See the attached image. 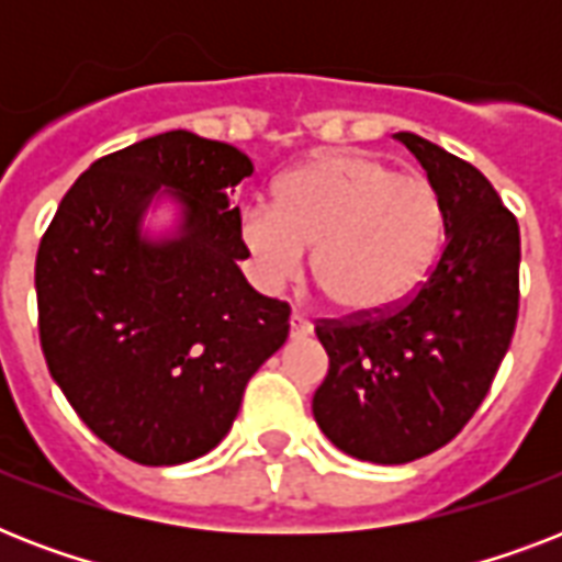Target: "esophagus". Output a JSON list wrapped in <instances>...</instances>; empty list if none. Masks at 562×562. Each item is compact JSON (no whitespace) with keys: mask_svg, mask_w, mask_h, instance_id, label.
Instances as JSON below:
<instances>
[{"mask_svg":"<svg viewBox=\"0 0 562 562\" xmlns=\"http://www.w3.org/2000/svg\"><path fill=\"white\" fill-rule=\"evenodd\" d=\"M289 324H291V338H308V335H312V324H308L303 315H297V312L291 315Z\"/></svg>","mask_w":562,"mask_h":562,"instance_id":"esophagus-1","label":"esophagus"}]
</instances>
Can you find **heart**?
<instances>
[{
	"label": "heart",
	"instance_id": "obj_1",
	"mask_svg": "<svg viewBox=\"0 0 562 562\" xmlns=\"http://www.w3.org/2000/svg\"><path fill=\"white\" fill-rule=\"evenodd\" d=\"M443 238V203L419 175H396L361 151H335L289 171L271 203L241 215L256 282L294 280L306 250L315 280L347 315H375L411 297Z\"/></svg>",
	"mask_w": 562,
	"mask_h": 562
}]
</instances>
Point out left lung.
<instances>
[{"instance_id":"1","label":"left lung","mask_w":562,"mask_h":562,"mask_svg":"<svg viewBox=\"0 0 562 562\" xmlns=\"http://www.w3.org/2000/svg\"><path fill=\"white\" fill-rule=\"evenodd\" d=\"M443 203L446 245L408 303L321 324L329 373L312 414L341 452L408 463L452 440L487 396L519 315V224L475 166L393 134Z\"/></svg>"}]
</instances>
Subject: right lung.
<instances>
[{"label": "right lung", "instance_id": "add662e5", "mask_svg": "<svg viewBox=\"0 0 562 562\" xmlns=\"http://www.w3.org/2000/svg\"><path fill=\"white\" fill-rule=\"evenodd\" d=\"M247 154L169 131L101 157L64 194L40 241L34 285L48 373L110 449L175 467L224 440L250 375L289 338V312L238 268L229 194ZM176 206L162 234L144 227Z\"/></svg>", "mask_w": 562, "mask_h": 562}]
</instances>
